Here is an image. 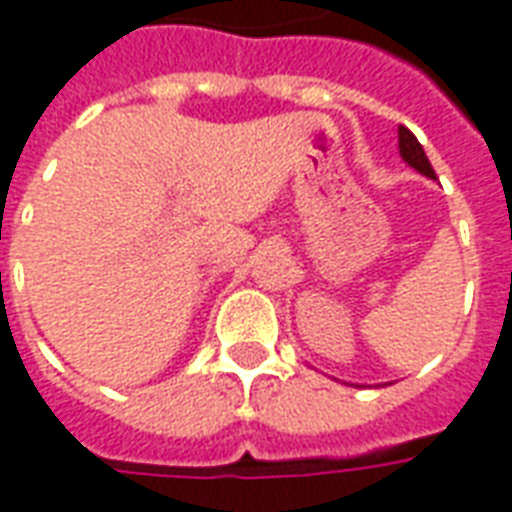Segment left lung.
Returning <instances> with one entry per match:
<instances>
[{
	"instance_id": "left-lung-1",
	"label": "left lung",
	"mask_w": 512,
	"mask_h": 512,
	"mask_svg": "<svg viewBox=\"0 0 512 512\" xmlns=\"http://www.w3.org/2000/svg\"><path fill=\"white\" fill-rule=\"evenodd\" d=\"M400 156L406 158L408 167H414L417 172H422L425 178H436V172L430 167L425 150H422V145L417 142V136L411 134L408 128H400Z\"/></svg>"
}]
</instances>
